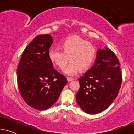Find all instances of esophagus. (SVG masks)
<instances>
[{"label":"esophagus","instance_id":"34e87169","mask_svg":"<svg viewBox=\"0 0 134 134\" xmlns=\"http://www.w3.org/2000/svg\"><path fill=\"white\" fill-rule=\"evenodd\" d=\"M67 80H68V82H71V81H72V80H74V79L72 78V77H68Z\"/></svg>","mask_w":134,"mask_h":134}]
</instances>
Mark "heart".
Instances as JSON below:
<instances>
[{
  "mask_svg": "<svg viewBox=\"0 0 134 134\" xmlns=\"http://www.w3.org/2000/svg\"><path fill=\"white\" fill-rule=\"evenodd\" d=\"M62 51L51 49L49 57L60 69L65 67L69 60L70 63L63 70L65 74L72 76L79 71H85L90 66L96 55V49L92 43L77 36H71L60 44Z\"/></svg>",
  "mask_w": 134,
  "mask_h": 134,
  "instance_id": "b5f03b06",
  "label": "heart"
}]
</instances>
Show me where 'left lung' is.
<instances>
[{
    "label": "left lung",
    "mask_w": 134,
    "mask_h": 134,
    "mask_svg": "<svg viewBox=\"0 0 134 134\" xmlns=\"http://www.w3.org/2000/svg\"><path fill=\"white\" fill-rule=\"evenodd\" d=\"M94 64L78 79L80 88L76 100L88 114L105 110L116 98L121 85L120 63L115 54L105 47L98 49Z\"/></svg>",
    "instance_id": "1"
}]
</instances>
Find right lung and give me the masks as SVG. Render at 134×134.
<instances>
[{"instance_id": "obj_1", "label": "right lung", "mask_w": 134, "mask_h": 134, "mask_svg": "<svg viewBox=\"0 0 134 134\" xmlns=\"http://www.w3.org/2000/svg\"><path fill=\"white\" fill-rule=\"evenodd\" d=\"M52 43L51 35L36 36L24 51L17 68L22 98L29 106L39 110L54 105L68 82L63 75L54 69L49 57Z\"/></svg>"}]
</instances>
